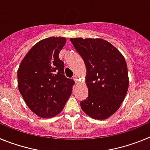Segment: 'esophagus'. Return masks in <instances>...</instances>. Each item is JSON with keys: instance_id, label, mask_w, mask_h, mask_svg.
Segmentation results:
<instances>
[{"instance_id": "1", "label": "esophagus", "mask_w": 150, "mask_h": 150, "mask_svg": "<svg viewBox=\"0 0 150 150\" xmlns=\"http://www.w3.org/2000/svg\"><path fill=\"white\" fill-rule=\"evenodd\" d=\"M78 76H77V75H74V77H73V79H74V81H75V83H77V81H78Z\"/></svg>"}]
</instances>
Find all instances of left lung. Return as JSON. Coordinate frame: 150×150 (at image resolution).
<instances>
[{
    "label": "left lung",
    "instance_id": "obj_1",
    "mask_svg": "<svg viewBox=\"0 0 150 150\" xmlns=\"http://www.w3.org/2000/svg\"><path fill=\"white\" fill-rule=\"evenodd\" d=\"M86 67L88 95L80 102L83 112L95 120H106L118 110L128 89L126 62L108 41L100 38H71Z\"/></svg>",
    "mask_w": 150,
    "mask_h": 150
}]
</instances>
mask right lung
<instances>
[{
  "label": "right lung",
  "instance_id": "right-lung-1",
  "mask_svg": "<svg viewBox=\"0 0 150 150\" xmlns=\"http://www.w3.org/2000/svg\"><path fill=\"white\" fill-rule=\"evenodd\" d=\"M65 38H46L36 43L24 57L17 72L18 87L29 109L41 118L62 112L72 93L74 79L64 75L59 52Z\"/></svg>",
  "mask_w": 150,
  "mask_h": 150
}]
</instances>
